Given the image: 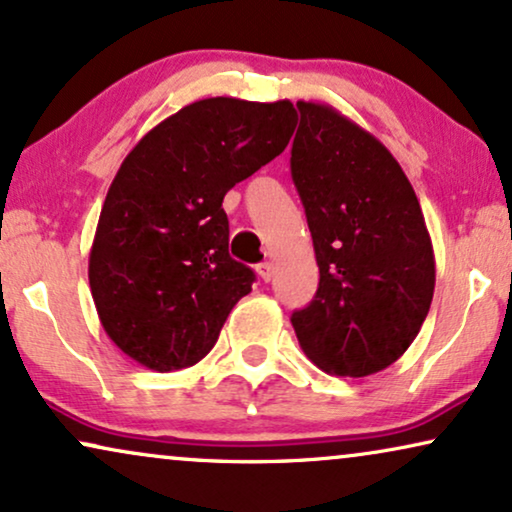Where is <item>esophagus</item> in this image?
Instances as JSON below:
<instances>
[{
	"label": "esophagus",
	"mask_w": 512,
	"mask_h": 512,
	"mask_svg": "<svg viewBox=\"0 0 512 512\" xmlns=\"http://www.w3.org/2000/svg\"><path fill=\"white\" fill-rule=\"evenodd\" d=\"M256 272H258V277H261L263 282H270L272 280V263H268V261L258 263L256 265Z\"/></svg>",
	"instance_id": "esophagus-1"
}]
</instances>
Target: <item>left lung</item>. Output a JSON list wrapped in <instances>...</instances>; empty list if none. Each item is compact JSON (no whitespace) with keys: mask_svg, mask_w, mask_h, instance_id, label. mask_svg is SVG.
Masks as SVG:
<instances>
[{"mask_svg":"<svg viewBox=\"0 0 512 512\" xmlns=\"http://www.w3.org/2000/svg\"><path fill=\"white\" fill-rule=\"evenodd\" d=\"M301 112L291 178L301 195L320 287L291 324L327 374L369 376L414 343L435 291L421 204L378 138L324 103Z\"/></svg>","mask_w":512,"mask_h":512,"instance_id":"8db88e82","label":"left lung"}]
</instances>
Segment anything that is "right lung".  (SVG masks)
Listing matches in <instances>:
<instances>
[{
    "label": "right lung",
    "mask_w": 512,
    "mask_h": 512,
    "mask_svg": "<svg viewBox=\"0 0 512 512\" xmlns=\"http://www.w3.org/2000/svg\"><path fill=\"white\" fill-rule=\"evenodd\" d=\"M294 129L291 101L204 98L126 155L89 254L98 317L124 355L164 374L214 348L256 280L228 254L223 197L280 155Z\"/></svg>",
    "instance_id": "1"
}]
</instances>
